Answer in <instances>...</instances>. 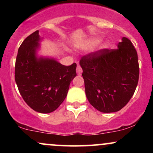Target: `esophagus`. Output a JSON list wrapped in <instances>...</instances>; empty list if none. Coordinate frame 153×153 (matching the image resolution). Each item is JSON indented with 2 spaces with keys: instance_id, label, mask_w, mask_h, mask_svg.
I'll return each mask as SVG.
<instances>
[{
  "instance_id": "esophagus-1",
  "label": "esophagus",
  "mask_w": 153,
  "mask_h": 153,
  "mask_svg": "<svg viewBox=\"0 0 153 153\" xmlns=\"http://www.w3.org/2000/svg\"><path fill=\"white\" fill-rule=\"evenodd\" d=\"M76 72H77V74L79 75H80L82 74V68H80V67L79 66V65H78V67H77V68H76Z\"/></svg>"
}]
</instances>
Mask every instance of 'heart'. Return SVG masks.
<instances>
[{
    "instance_id": "b5f03b06",
    "label": "heart",
    "mask_w": 153,
    "mask_h": 153,
    "mask_svg": "<svg viewBox=\"0 0 153 153\" xmlns=\"http://www.w3.org/2000/svg\"><path fill=\"white\" fill-rule=\"evenodd\" d=\"M101 41V37L94 38V39H91L90 45H97V44H99ZM109 47H110L109 43H108V42H103L102 44V45H101V49H102V50H106V49L109 48Z\"/></svg>"
}]
</instances>
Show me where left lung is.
I'll return each instance as SVG.
<instances>
[{
	"label": "left lung",
	"mask_w": 153,
	"mask_h": 153,
	"mask_svg": "<svg viewBox=\"0 0 153 153\" xmlns=\"http://www.w3.org/2000/svg\"><path fill=\"white\" fill-rule=\"evenodd\" d=\"M89 103L99 111L121 110L132 97L139 80L137 51L130 40L122 37L117 50H102L80 61Z\"/></svg>",
	"instance_id": "1"
}]
</instances>
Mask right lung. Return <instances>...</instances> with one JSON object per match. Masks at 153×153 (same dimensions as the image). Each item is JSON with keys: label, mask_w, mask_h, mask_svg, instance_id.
Returning a JSON list of instances; mask_svg holds the SVG:
<instances>
[{"label": "right lung", "mask_w": 153, "mask_h": 153, "mask_svg": "<svg viewBox=\"0 0 153 153\" xmlns=\"http://www.w3.org/2000/svg\"><path fill=\"white\" fill-rule=\"evenodd\" d=\"M40 37L34 31L23 42L16 59L15 80L25 102L35 111H54L66 98L76 76V63L65 66L55 58L39 54Z\"/></svg>", "instance_id": "obj_1"}]
</instances>
